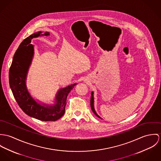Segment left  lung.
<instances>
[{
	"label": "left lung",
	"mask_w": 161,
	"mask_h": 161,
	"mask_svg": "<svg viewBox=\"0 0 161 161\" xmlns=\"http://www.w3.org/2000/svg\"><path fill=\"white\" fill-rule=\"evenodd\" d=\"M90 104H91V110H92V111L93 112V113H94L97 117H99V118L103 119L101 117H100L97 115V114L96 113V110H95V109H94V92H93V91L91 92V100H90Z\"/></svg>",
	"instance_id": "8db88e82"
}]
</instances>
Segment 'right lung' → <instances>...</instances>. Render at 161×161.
<instances>
[{
	"instance_id": "1",
	"label": "right lung",
	"mask_w": 161,
	"mask_h": 161,
	"mask_svg": "<svg viewBox=\"0 0 161 161\" xmlns=\"http://www.w3.org/2000/svg\"><path fill=\"white\" fill-rule=\"evenodd\" d=\"M49 35V32L38 31L23 40L15 53L9 70L10 87L18 106L26 115L45 122L57 120L64 115L68 94L76 85L59 89L52 105L37 102L28 91L27 75L35 54L34 46L30 43L33 38Z\"/></svg>"
}]
</instances>
